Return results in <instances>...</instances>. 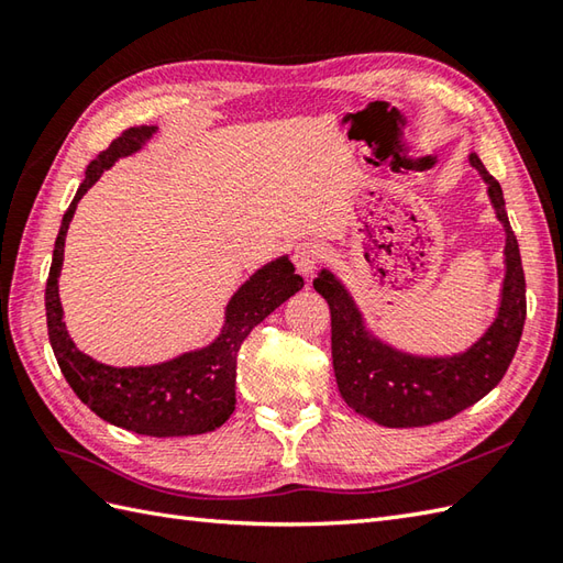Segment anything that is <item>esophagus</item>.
<instances>
[{
	"label": "esophagus",
	"instance_id": "obj_1",
	"mask_svg": "<svg viewBox=\"0 0 563 563\" xmlns=\"http://www.w3.org/2000/svg\"><path fill=\"white\" fill-rule=\"evenodd\" d=\"M321 246L317 242H312V239H307V242H300L295 246V254H292V261H295V268L300 275H305V278H309L319 266L321 261Z\"/></svg>",
	"mask_w": 563,
	"mask_h": 563
}]
</instances>
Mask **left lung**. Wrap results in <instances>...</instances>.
<instances>
[{
	"instance_id": "obj_1",
	"label": "left lung",
	"mask_w": 563,
	"mask_h": 563,
	"mask_svg": "<svg viewBox=\"0 0 563 563\" xmlns=\"http://www.w3.org/2000/svg\"><path fill=\"white\" fill-rule=\"evenodd\" d=\"M498 222L506 230V278L496 319L464 353L411 355L379 341L365 327L351 292L331 271H321L314 290L331 309V357L343 401L387 428H418L448 421L484 399L518 351L525 327V273L518 239L510 230L504 190L472 152Z\"/></svg>"
}]
</instances>
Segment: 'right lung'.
Returning <instances> with one entry per match:
<instances>
[{
    "mask_svg": "<svg viewBox=\"0 0 563 563\" xmlns=\"http://www.w3.org/2000/svg\"><path fill=\"white\" fill-rule=\"evenodd\" d=\"M154 133H157L154 125L128 128L87 166V176L77 188L75 200L69 202L55 239L51 275L45 285L47 336L69 387L103 421L152 438L200 435L220 428L234 411L236 353L251 329L258 327L275 307L290 300L305 280L295 273L288 256L266 263L232 295L224 309L220 336L206 349L184 353L174 361L113 367L81 353L65 329L57 292L69 222L75 218L77 202L99 181L101 174L121 157L142 150Z\"/></svg>",
    "mask_w": 563,
    "mask_h": 563,
    "instance_id": "1",
    "label": "right lung"
}]
</instances>
